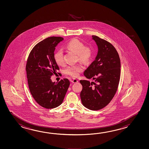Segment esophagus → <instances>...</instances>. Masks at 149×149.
Instances as JSON below:
<instances>
[{"mask_svg":"<svg viewBox=\"0 0 149 149\" xmlns=\"http://www.w3.org/2000/svg\"><path fill=\"white\" fill-rule=\"evenodd\" d=\"M71 81L72 83H76V82H78V80L77 79H71Z\"/></svg>","mask_w":149,"mask_h":149,"instance_id":"obj_1","label":"esophagus"}]
</instances>
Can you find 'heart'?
Here are the masks:
<instances>
[{
	"label": "heart",
	"instance_id": "heart-1",
	"mask_svg": "<svg viewBox=\"0 0 149 149\" xmlns=\"http://www.w3.org/2000/svg\"><path fill=\"white\" fill-rule=\"evenodd\" d=\"M67 49L77 54L78 60L84 63H87L92 59L93 55V49L89 46H85L84 44L78 39H74L69 42L66 46ZM54 59L58 65L65 64L63 51L61 49L56 51L54 54ZM83 70V66L80 64L67 67L64 72L68 76L77 77Z\"/></svg>",
	"mask_w": 149,
	"mask_h": 149
}]
</instances>
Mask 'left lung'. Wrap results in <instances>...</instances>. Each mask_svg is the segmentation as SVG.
<instances>
[{
	"instance_id": "obj_1",
	"label": "left lung",
	"mask_w": 149,
	"mask_h": 149,
	"mask_svg": "<svg viewBox=\"0 0 149 149\" xmlns=\"http://www.w3.org/2000/svg\"><path fill=\"white\" fill-rule=\"evenodd\" d=\"M98 47L95 60L84 71L87 79L80 80L83 105L91 110L102 109L111 102L117 91L120 77V60L117 51L109 42L92 36Z\"/></svg>"
}]
</instances>
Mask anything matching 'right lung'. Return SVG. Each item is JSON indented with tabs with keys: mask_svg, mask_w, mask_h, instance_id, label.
Here are the masks:
<instances>
[{
	"mask_svg": "<svg viewBox=\"0 0 149 149\" xmlns=\"http://www.w3.org/2000/svg\"><path fill=\"white\" fill-rule=\"evenodd\" d=\"M63 39L61 37H51L39 42L32 48L26 64L30 93L38 104L46 109L60 105L70 85L67 78L56 83L51 79L60 69L54 60V51Z\"/></svg>",
	"mask_w": 149,
	"mask_h": 149,
	"instance_id": "right-lung-1",
	"label": "right lung"
}]
</instances>
